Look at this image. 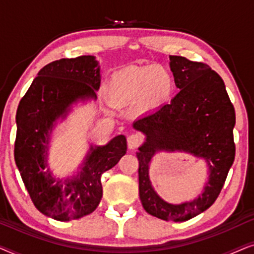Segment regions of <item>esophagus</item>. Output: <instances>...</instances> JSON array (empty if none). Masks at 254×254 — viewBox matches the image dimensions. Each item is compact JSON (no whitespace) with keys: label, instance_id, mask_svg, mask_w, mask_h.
<instances>
[{"label":"esophagus","instance_id":"1","mask_svg":"<svg viewBox=\"0 0 254 254\" xmlns=\"http://www.w3.org/2000/svg\"><path fill=\"white\" fill-rule=\"evenodd\" d=\"M143 135L141 133H133L130 134L127 138V143H128V148L129 149H135L140 145L142 142H143Z\"/></svg>","mask_w":254,"mask_h":254}]
</instances>
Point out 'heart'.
I'll use <instances>...</instances> for the list:
<instances>
[{
  "label": "heart",
  "instance_id": "b5f03b06",
  "mask_svg": "<svg viewBox=\"0 0 254 254\" xmlns=\"http://www.w3.org/2000/svg\"><path fill=\"white\" fill-rule=\"evenodd\" d=\"M175 88L169 70L161 65L130 67L117 72L109 82V95L119 103H131L141 98L148 109L168 102Z\"/></svg>",
  "mask_w": 254,
  "mask_h": 254
}]
</instances>
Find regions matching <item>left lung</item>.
<instances>
[{"instance_id":"8db88e82","label":"left lung","mask_w":254,"mask_h":254,"mask_svg":"<svg viewBox=\"0 0 254 254\" xmlns=\"http://www.w3.org/2000/svg\"><path fill=\"white\" fill-rule=\"evenodd\" d=\"M170 68L180 91L171 103L133 124L145 135V142L136 152L138 194L148 214L164 221L185 222L207 210L221 193L235 159L236 114L223 79L209 65L171 55ZM162 150L185 151L207 162L210 180L196 199L172 205L154 192L148 164Z\"/></svg>"}]
</instances>
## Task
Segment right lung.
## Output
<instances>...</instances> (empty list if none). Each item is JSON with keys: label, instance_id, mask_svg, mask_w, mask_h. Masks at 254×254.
<instances>
[{"label": "right lung", "instance_id": "1", "mask_svg": "<svg viewBox=\"0 0 254 254\" xmlns=\"http://www.w3.org/2000/svg\"><path fill=\"white\" fill-rule=\"evenodd\" d=\"M99 86L100 67L95 57L60 59L40 69L17 109L16 165L37 209L57 221L91 214L103 196L102 175L127 151L126 137L118 135L103 147L91 145L81 171L71 178L55 179L47 168L54 123L64 119L71 104L96 99Z\"/></svg>", "mask_w": 254, "mask_h": 254}]
</instances>
